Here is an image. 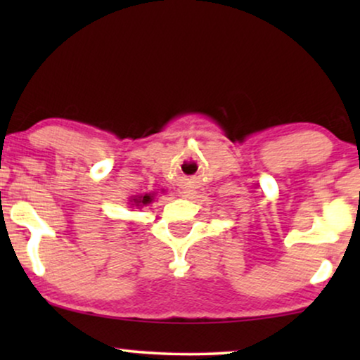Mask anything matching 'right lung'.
I'll use <instances>...</instances> for the list:
<instances>
[{
    "label": "right lung",
    "instance_id": "obj_1",
    "mask_svg": "<svg viewBox=\"0 0 360 360\" xmlns=\"http://www.w3.org/2000/svg\"><path fill=\"white\" fill-rule=\"evenodd\" d=\"M152 200H154V193H146V195H139V196H134L132 201H134L136 206H144V205H149L152 203Z\"/></svg>",
    "mask_w": 360,
    "mask_h": 360
}]
</instances>
